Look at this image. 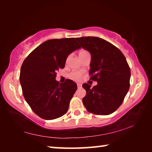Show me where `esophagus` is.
Masks as SVG:
<instances>
[{
	"label": "esophagus",
	"instance_id": "obj_1",
	"mask_svg": "<svg viewBox=\"0 0 152 152\" xmlns=\"http://www.w3.org/2000/svg\"><path fill=\"white\" fill-rule=\"evenodd\" d=\"M77 86H78V88H81L82 87V84H77Z\"/></svg>",
	"mask_w": 152,
	"mask_h": 152
}]
</instances>
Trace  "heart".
<instances>
[{
  "label": "heart",
  "instance_id": "1",
  "mask_svg": "<svg viewBox=\"0 0 152 152\" xmlns=\"http://www.w3.org/2000/svg\"><path fill=\"white\" fill-rule=\"evenodd\" d=\"M68 59H69V57L67 58L66 61H68ZM69 76H70V78L74 80H79L82 77V73L80 72L74 71V72H71L70 74V75H69Z\"/></svg>",
  "mask_w": 152,
  "mask_h": 152
}]
</instances>
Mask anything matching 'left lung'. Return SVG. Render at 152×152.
<instances>
[{
	"label": "left lung",
	"instance_id": "8db88e82",
	"mask_svg": "<svg viewBox=\"0 0 152 152\" xmlns=\"http://www.w3.org/2000/svg\"><path fill=\"white\" fill-rule=\"evenodd\" d=\"M91 55V80L98 82L91 87L84 83L86 94L82 102L86 110L99 115L115 112L122 104L129 88L131 70L123 53L112 43L97 37L76 38Z\"/></svg>",
	"mask_w": 152,
	"mask_h": 152
}]
</instances>
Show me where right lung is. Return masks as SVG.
<instances>
[{"label":"right lung","instance_id":"right-lung-1","mask_svg":"<svg viewBox=\"0 0 152 152\" xmlns=\"http://www.w3.org/2000/svg\"><path fill=\"white\" fill-rule=\"evenodd\" d=\"M81 48L75 38L50 39L25 58L20 72V83L25 101L33 112L46 120L65 115L77 90L74 81L56 80V72L64 68L70 53Z\"/></svg>","mask_w":152,"mask_h":152}]
</instances>
